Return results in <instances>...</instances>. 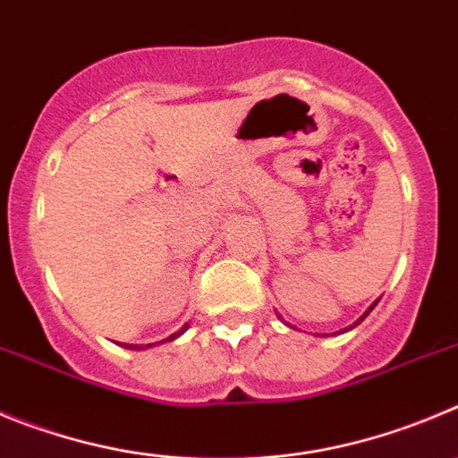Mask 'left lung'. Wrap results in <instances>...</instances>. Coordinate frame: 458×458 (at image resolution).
I'll use <instances>...</instances> for the list:
<instances>
[{
	"instance_id": "left-lung-1",
	"label": "left lung",
	"mask_w": 458,
	"mask_h": 458,
	"mask_svg": "<svg viewBox=\"0 0 458 458\" xmlns=\"http://www.w3.org/2000/svg\"><path fill=\"white\" fill-rule=\"evenodd\" d=\"M377 302H379V298H377V301H375V302H373V305H370V307H369V310H366V311H364V316H361V318H359V320H357V323H354V326H359V323H361V320H364V318H366V316H369V314H370V311H373V307H375V305H377ZM354 326L345 327V330H352V327H354Z\"/></svg>"
}]
</instances>
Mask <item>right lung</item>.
I'll use <instances>...</instances> for the list:
<instances>
[{"mask_svg":"<svg viewBox=\"0 0 458 458\" xmlns=\"http://www.w3.org/2000/svg\"><path fill=\"white\" fill-rule=\"evenodd\" d=\"M187 327H190V326H185V327H182V330H181V332H178V335H171V336H169V339H165V341H171V339H176V336H181V335H182V332H185V330H187ZM165 341H160V344H165ZM126 348H131V350H144V348H151V344H147V345H126Z\"/></svg>","mask_w":458,"mask_h":458,"instance_id":"right-lung-1","label":"right lung"}]
</instances>
